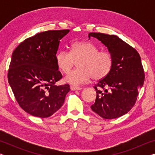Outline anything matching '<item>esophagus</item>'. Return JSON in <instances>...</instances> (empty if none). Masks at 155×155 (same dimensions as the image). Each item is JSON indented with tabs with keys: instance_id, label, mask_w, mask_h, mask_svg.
<instances>
[{
	"instance_id": "1",
	"label": "esophagus",
	"mask_w": 155,
	"mask_h": 155,
	"mask_svg": "<svg viewBox=\"0 0 155 155\" xmlns=\"http://www.w3.org/2000/svg\"><path fill=\"white\" fill-rule=\"evenodd\" d=\"M70 90L72 91H75V90H82V88L80 87H77V86H74V85H71L70 86Z\"/></svg>"
}]
</instances>
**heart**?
<instances>
[{
  "label": "heart",
  "mask_w": 155,
  "mask_h": 155,
  "mask_svg": "<svg viewBox=\"0 0 155 155\" xmlns=\"http://www.w3.org/2000/svg\"><path fill=\"white\" fill-rule=\"evenodd\" d=\"M58 69L63 73H68L76 61V70H72L64 78V81L73 85L87 83L92 77L101 80L109 74L114 64L112 54L107 51H100L99 48L90 41H75L70 51H60L55 55Z\"/></svg>",
  "instance_id": "obj_1"
}]
</instances>
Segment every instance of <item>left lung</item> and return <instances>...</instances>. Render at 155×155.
Here are the masks:
<instances>
[{"instance_id": "obj_1", "label": "left lung", "mask_w": 155, "mask_h": 155, "mask_svg": "<svg viewBox=\"0 0 155 155\" xmlns=\"http://www.w3.org/2000/svg\"><path fill=\"white\" fill-rule=\"evenodd\" d=\"M107 46L114 58L109 74L94 86V112L104 119H114L124 115L135 105L138 90L144 82L145 74L138 52L114 35L90 33Z\"/></svg>"}]
</instances>
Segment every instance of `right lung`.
Segmentation results:
<instances>
[{
  "instance_id": "obj_1",
  "label": "right lung",
  "mask_w": 155,
  "mask_h": 155,
  "mask_svg": "<svg viewBox=\"0 0 155 155\" xmlns=\"http://www.w3.org/2000/svg\"><path fill=\"white\" fill-rule=\"evenodd\" d=\"M69 29L47 31L26 39L13 52L8 81L18 103L28 114L48 117L61 108L70 89L55 61L60 40Z\"/></svg>"
}]
</instances>
